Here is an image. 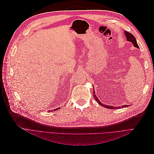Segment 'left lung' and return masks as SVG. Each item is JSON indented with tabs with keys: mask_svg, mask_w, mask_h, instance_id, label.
Wrapping results in <instances>:
<instances>
[{
	"mask_svg": "<svg viewBox=\"0 0 154 154\" xmlns=\"http://www.w3.org/2000/svg\"><path fill=\"white\" fill-rule=\"evenodd\" d=\"M125 36H126V38H127V41L130 42H132V43L134 44V46L135 48H139V46H138L137 43V42H136V38H135V37H134V36L132 35V34L130 33V32H127V31H125ZM93 92H94V94H94V97L95 98V100H96V101H97V103H98L100 105H101L102 106L106 107V108H107V109H114V106H110V105H103L102 103H101L100 101V100H98V98H97V97H96V94H95V92L94 91ZM127 105H124V106H122V107H127ZM117 108H118V107H115V109H117Z\"/></svg>",
	"mask_w": 154,
	"mask_h": 154,
	"instance_id": "1",
	"label": "left lung"
}]
</instances>
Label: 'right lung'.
Here are the masks:
<instances>
[{
	"instance_id": "1",
	"label": "right lung",
	"mask_w": 154,
	"mask_h": 154,
	"mask_svg": "<svg viewBox=\"0 0 154 154\" xmlns=\"http://www.w3.org/2000/svg\"><path fill=\"white\" fill-rule=\"evenodd\" d=\"M57 109H55V110H57Z\"/></svg>"
}]
</instances>
